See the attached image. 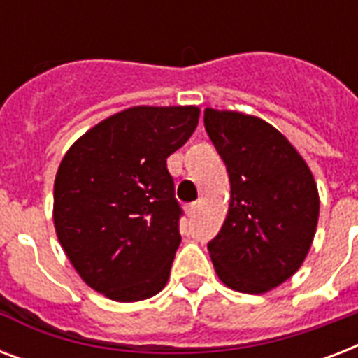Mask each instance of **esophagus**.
I'll return each instance as SVG.
<instances>
[{
	"label": "esophagus",
	"mask_w": 358,
	"mask_h": 358,
	"mask_svg": "<svg viewBox=\"0 0 358 358\" xmlns=\"http://www.w3.org/2000/svg\"><path fill=\"white\" fill-rule=\"evenodd\" d=\"M196 208H199V204H196V202H191V204L185 206V212H187V215H195Z\"/></svg>",
	"instance_id": "34e87169"
}]
</instances>
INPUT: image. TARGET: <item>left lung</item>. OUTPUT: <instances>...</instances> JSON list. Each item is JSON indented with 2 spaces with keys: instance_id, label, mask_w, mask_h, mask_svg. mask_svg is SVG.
Wrapping results in <instances>:
<instances>
[{
  "instance_id": "1",
  "label": "left lung",
  "mask_w": 358,
  "mask_h": 358,
  "mask_svg": "<svg viewBox=\"0 0 358 358\" xmlns=\"http://www.w3.org/2000/svg\"><path fill=\"white\" fill-rule=\"evenodd\" d=\"M204 128L227 165L230 206L208 243L221 282L266 294L305 262L316 234L320 195L295 146L266 120L204 109Z\"/></svg>"
}]
</instances>
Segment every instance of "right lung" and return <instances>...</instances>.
Masks as SVG:
<instances>
[{"mask_svg":"<svg viewBox=\"0 0 358 358\" xmlns=\"http://www.w3.org/2000/svg\"><path fill=\"white\" fill-rule=\"evenodd\" d=\"M195 106H137L98 122L64 154L53 184L59 243L87 286L119 303L169 280L182 215L167 157L199 124Z\"/></svg>","mask_w":358,"mask_h":358,"instance_id":"add662e5","label":"right lung"}]
</instances>
